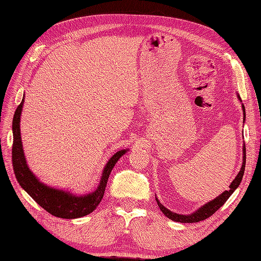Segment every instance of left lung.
I'll return each mask as SVG.
<instances>
[{
    "label": "left lung",
    "mask_w": 261,
    "mask_h": 261,
    "mask_svg": "<svg viewBox=\"0 0 261 261\" xmlns=\"http://www.w3.org/2000/svg\"><path fill=\"white\" fill-rule=\"evenodd\" d=\"M238 98H239V96H238ZM243 110H244V118H245V107H244V105H243ZM243 153H244L243 166H242V169H240L238 175L235 177V179H233L231 184L229 185L228 191H225L223 194H220L218 197H216L215 199L212 200V202L205 204L203 207H200L198 211L191 214V215H179V214L173 213L170 210L166 208V207H164L161 203H160L158 198H155L156 202H158V205L160 207V210L162 211V213L164 214L166 217H169L170 219L174 220V222H178V223H197V222H200V220H204L206 218L211 217L214 213L218 211L220 207H222L225 204L226 200L229 198V196L232 194L233 191H235L238 188L240 182H242V178L244 176V172H245V165H246V146L245 145H244Z\"/></svg>",
    "instance_id": "obj_1"
}]
</instances>
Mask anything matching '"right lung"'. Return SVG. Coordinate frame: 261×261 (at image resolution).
<instances>
[{
  "mask_svg": "<svg viewBox=\"0 0 261 261\" xmlns=\"http://www.w3.org/2000/svg\"><path fill=\"white\" fill-rule=\"evenodd\" d=\"M23 103L24 99H22V102L18 105L14 113V118H13L12 163L17 182L39 206H42L51 215L67 219L79 218L88 215L95 211L99 203L101 202L107 182H108L113 166L124 154L126 150L118 151L115 155H112L103 170L98 189L88 195L76 196L61 190L48 188V186L38 181L26 164L22 148L21 132H19V119H21Z\"/></svg>",
  "mask_w": 261,
  "mask_h": 261,
  "instance_id": "right-lung-1",
  "label": "right lung"
}]
</instances>
